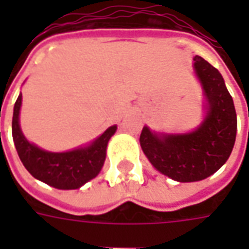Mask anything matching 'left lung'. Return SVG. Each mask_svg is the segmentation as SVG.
Instances as JSON below:
<instances>
[{"label":"left lung","instance_id":"left-lung-1","mask_svg":"<svg viewBox=\"0 0 249 249\" xmlns=\"http://www.w3.org/2000/svg\"><path fill=\"white\" fill-rule=\"evenodd\" d=\"M193 61L207 101L203 123L189 133L157 135L144 126L140 135V145L152 165L180 183L203 180L223 167L237 129L233 100L220 71L203 57L195 56Z\"/></svg>","mask_w":249,"mask_h":249}]
</instances>
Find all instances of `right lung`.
Segmentation results:
<instances>
[{
	"instance_id": "add662e5",
	"label": "right lung",
	"mask_w": 249,
	"mask_h": 249,
	"mask_svg": "<svg viewBox=\"0 0 249 249\" xmlns=\"http://www.w3.org/2000/svg\"><path fill=\"white\" fill-rule=\"evenodd\" d=\"M22 94L14 104L12 135L19 160L37 180L57 189H77L97 176L105 161L107 145L117 126H109L92 144L69 152H48L25 139L19 128Z\"/></svg>"
}]
</instances>
